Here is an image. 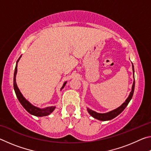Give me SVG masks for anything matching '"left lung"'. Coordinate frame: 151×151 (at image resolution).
<instances>
[{"label":"left lung","instance_id":"obj_1","mask_svg":"<svg viewBox=\"0 0 151 151\" xmlns=\"http://www.w3.org/2000/svg\"><path fill=\"white\" fill-rule=\"evenodd\" d=\"M132 71H133V75H134V70L133 65H132ZM134 83H134V79L133 84H132V86L131 92L130 93L129 96L127 99V100L125 101L124 103L122 104L121 106H120L117 109L113 110V111H111L109 112H106V113H98V112H96L94 111H92V110L89 109H87L88 113L90 114L92 116L94 117V119H98V120H99V121H110V120L115 118L116 116H118L120 113H121V112L124 111V109L126 108L127 106L128 105V104L129 103L130 101L131 100L132 95H133V93H134Z\"/></svg>","mask_w":151,"mask_h":151}]
</instances>
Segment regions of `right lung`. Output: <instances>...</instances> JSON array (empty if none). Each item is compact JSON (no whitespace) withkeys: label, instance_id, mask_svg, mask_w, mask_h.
<instances>
[{"label":"right lung","instance_id":"add662e5","mask_svg":"<svg viewBox=\"0 0 151 151\" xmlns=\"http://www.w3.org/2000/svg\"><path fill=\"white\" fill-rule=\"evenodd\" d=\"M20 57H21V56H20ZM20 58L18 59L17 62V65H16V66H15V70H14V83L13 84H14V89L15 93H16L17 97L18 98V99H19L20 104H22V106H23L30 114H31L32 115H35L36 116H47L54 111L55 109V106H52L47 107V108H45V109L38 108V107L32 105L31 103H30L23 96H22V93H20V90L19 89V88H18L17 83H16V75L17 73V63L20 60ZM66 84V82H65L62 86V88H60V90H62V89L65 87Z\"/></svg>","mask_w":151,"mask_h":151}]
</instances>
